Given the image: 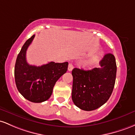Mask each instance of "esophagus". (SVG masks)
Wrapping results in <instances>:
<instances>
[{"label": "esophagus", "mask_w": 135, "mask_h": 135, "mask_svg": "<svg viewBox=\"0 0 135 135\" xmlns=\"http://www.w3.org/2000/svg\"><path fill=\"white\" fill-rule=\"evenodd\" d=\"M73 69V65L72 64H69V66H68V71H71Z\"/></svg>", "instance_id": "obj_1"}]
</instances>
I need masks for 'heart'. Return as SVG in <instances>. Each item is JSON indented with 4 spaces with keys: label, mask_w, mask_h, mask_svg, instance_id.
<instances>
[{
    "label": "heart",
    "mask_w": 135,
    "mask_h": 135,
    "mask_svg": "<svg viewBox=\"0 0 135 135\" xmlns=\"http://www.w3.org/2000/svg\"><path fill=\"white\" fill-rule=\"evenodd\" d=\"M99 59H100V57L98 55L92 56L89 59L84 62V66L85 68L91 67V66H94V65L98 62V61L99 60Z\"/></svg>",
    "instance_id": "obj_1"
}]
</instances>
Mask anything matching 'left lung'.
Returning a JSON list of instances; mask_svg holds the SVG:
<instances>
[{
  "instance_id": "8db88e82",
  "label": "left lung",
  "mask_w": 135,
  "mask_h": 135,
  "mask_svg": "<svg viewBox=\"0 0 135 135\" xmlns=\"http://www.w3.org/2000/svg\"><path fill=\"white\" fill-rule=\"evenodd\" d=\"M101 68L91 70L74 68L72 100L85 111L99 108L108 100L115 82L117 65L114 55L107 54L100 62Z\"/></svg>"
}]
</instances>
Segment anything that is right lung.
I'll use <instances>...</instances> for the list:
<instances>
[{"label":"right lung","mask_w":135,"mask_h":135,"mask_svg":"<svg viewBox=\"0 0 135 135\" xmlns=\"http://www.w3.org/2000/svg\"><path fill=\"white\" fill-rule=\"evenodd\" d=\"M35 35L27 40L20 51L15 67V78L20 93L27 100L41 103L50 98L54 85L68 70V62H54L41 66L29 65L26 60V51Z\"/></svg>","instance_id":"1"}]
</instances>
